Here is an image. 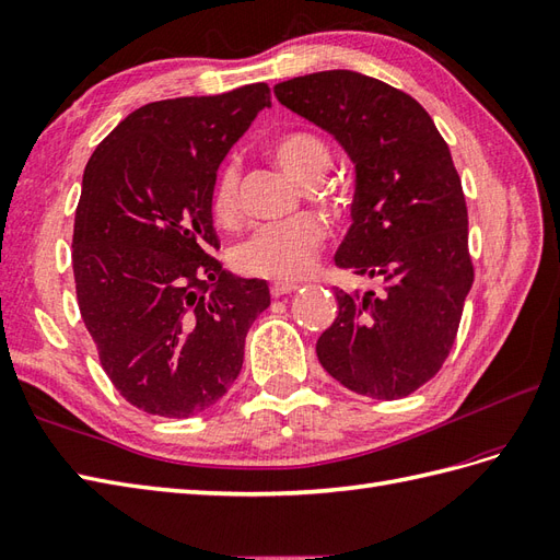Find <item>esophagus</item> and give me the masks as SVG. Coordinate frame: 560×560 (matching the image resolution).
<instances>
[{
  "label": "esophagus",
  "instance_id": "34e87169",
  "mask_svg": "<svg viewBox=\"0 0 560 560\" xmlns=\"http://www.w3.org/2000/svg\"><path fill=\"white\" fill-rule=\"evenodd\" d=\"M298 289V283H293V281H275L271 283V295L275 298H279V295H285V293H291V291H295Z\"/></svg>",
  "mask_w": 560,
  "mask_h": 560
}]
</instances>
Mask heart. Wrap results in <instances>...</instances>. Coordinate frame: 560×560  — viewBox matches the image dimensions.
<instances>
[{"label":"heart","instance_id":"1","mask_svg":"<svg viewBox=\"0 0 560 560\" xmlns=\"http://www.w3.org/2000/svg\"><path fill=\"white\" fill-rule=\"evenodd\" d=\"M275 161L298 182H317L331 165L328 143L312 132L283 135L271 147ZM238 163L226 161L212 186V212L220 222H234L238 214ZM324 222L314 214L279 224H265L238 243L232 262L248 277L300 279L314 265V255L324 243Z\"/></svg>","mask_w":560,"mask_h":560}]
</instances>
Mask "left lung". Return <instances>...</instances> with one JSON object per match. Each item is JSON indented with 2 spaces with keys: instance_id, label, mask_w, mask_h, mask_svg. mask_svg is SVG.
Returning <instances> with one entry per match:
<instances>
[{
  "instance_id": "1",
  "label": "left lung",
  "mask_w": 560,
  "mask_h": 560,
  "mask_svg": "<svg viewBox=\"0 0 560 560\" xmlns=\"http://www.w3.org/2000/svg\"><path fill=\"white\" fill-rule=\"evenodd\" d=\"M275 94L354 163L352 226L334 260L381 281L378 293L336 289L319 362L357 395L407 397L447 360L472 285L468 210L447 141L417 98L354 70L285 80Z\"/></svg>"
}]
</instances>
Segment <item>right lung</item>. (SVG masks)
Wrapping results in <instances>:
<instances>
[{
    "label": "right lung",
    "mask_w": 560,
    "mask_h": 560,
    "mask_svg": "<svg viewBox=\"0 0 560 560\" xmlns=\"http://www.w3.org/2000/svg\"><path fill=\"white\" fill-rule=\"evenodd\" d=\"M265 82L179 96L130 113L92 153L73 229L82 322L116 390L132 407L189 419L232 388L262 279L210 255L218 167L257 113Z\"/></svg>",
    "instance_id": "obj_1"
}]
</instances>
